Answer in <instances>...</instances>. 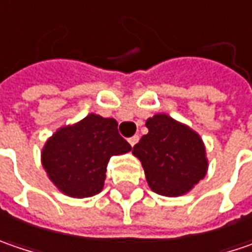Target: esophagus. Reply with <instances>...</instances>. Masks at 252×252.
Instances as JSON below:
<instances>
[{"mask_svg":"<svg viewBox=\"0 0 252 252\" xmlns=\"http://www.w3.org/2000/svg\"><path fill=\"white\" fill-rule=\"evenodd\" d=\"M138 140H140V137L138 135H134V137H131V138H128V142L131 144V147H134L137 142H138Z\"/></svg>","mask_w":252,"mask_h":252,"instance_id":"1","label":"esophagus"}]
</instances>
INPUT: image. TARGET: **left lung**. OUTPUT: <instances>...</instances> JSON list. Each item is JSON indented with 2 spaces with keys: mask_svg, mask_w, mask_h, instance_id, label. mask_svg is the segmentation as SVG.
<instances>
[{
  "mask_svg": "<svg viewBox=\"0 0 252 252\" xmlns=\"http://www.w3.org/2000/svg\"><path fill=\"white\" fill-rule=\"evenodd\" d=\"M148 134L134 145L150 188L165 197H180L205 177L208 159L201 137L167 114L148 118Z\"/></svg>",
  "mask_w": 252,
  "mask_h": 252,
  "instance_id": "obj_1",
  "label": "left lung"
}]
</instances>
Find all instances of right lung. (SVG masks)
I'll return each instance as SVG.
<instances>
[{
  "label": "right lung",
  "instance_id": "right-lung-1",
  "mask_svg": "<svg viewBox=\"0 0 252 252\" xmlns=\"http://www.w3.org/2000/svg\"><path fill=\"white\" fill-rule=\"evenodd\" d=\"M114 118L90 114L80 123L57 129L45 142L41 162L54 185L68 197L98 194L112 156L131 151Z\"/></svg>",
  "mask_w": 252,
  "mask_h": 252
}]
</instances>
